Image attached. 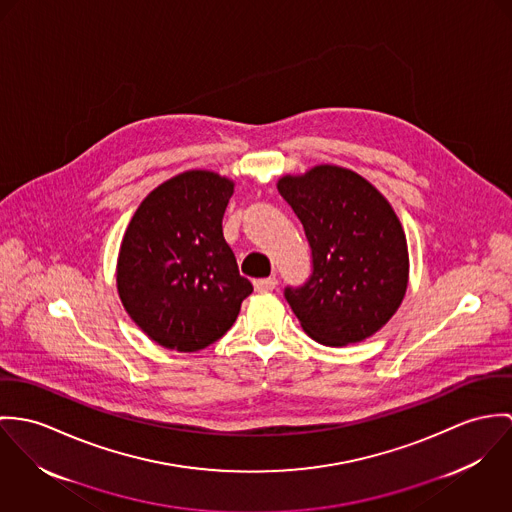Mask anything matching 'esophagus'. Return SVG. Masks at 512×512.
<instances>
[{
	"mask_svg": "<svg viewBox=\"0 0 512 512\" xmlns=\"http://www.w3.org/2000/svg\"><path fill=\"white\" fill-rule=\"evenodd\" d=\"M277 279L275 277H269V279H257L253 286H255V290L257 292H271V290H275L277 288Z\"/></svg>",
	"mask_w": 512,
	"mask_h": 512,
	"instance_id": "obj_1",
	"label": "esophagus"
}]
</instances>
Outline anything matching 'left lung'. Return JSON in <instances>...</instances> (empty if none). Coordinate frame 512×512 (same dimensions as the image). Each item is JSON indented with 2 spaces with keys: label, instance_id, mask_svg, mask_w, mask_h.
Instances as JSON below:
<instances>
[{
  "label": "left lung",
  "instance_id": "8db88e82",
  "mask_svg": "<svg viewBox=\"0 0 512 512\" xmlns=\"http://www.w3.org/2000/svg\"><path fill=\"white\" fill-rule=\"evenodd\" d=\"M279 192L312 251L308 281L284 288L304 332L332 347L373 336L408 283L406 237L391 204L359 174L332 165L283 176Z\"/></svg>",
  "mask_w": 512,
  "mask_h": 512
}]
</instances>
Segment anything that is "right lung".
Returning a JSON list of instances; mask_svg holds the SVG:
<instances>
[{
    "label": "right lung",
    "instance_id": "1",
    "mask_svg": "<svg viewBox=\"0 0 512 512\" xmlns=\"http://www.w3.org/2000/svg\"><path fill=\"white\" fill-rule=\"evenodd\" d=\"M231 194L233 182L216 172H182L157 186L125 229L119 298L163 347L198 351L220 340L253 292L224 239Z\"/></svg>",
    "mask_w": 512,
    "mask_h": 512
}]
</instances>
